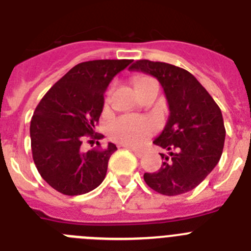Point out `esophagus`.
<instances>
[{
    "mask_svg": "<svg viewBox=\"0 0 251 251\" xmlns=\"http://www.w3.org/2000/svg\"><path fill=\"white\" fill-rule=\"evenodd\" d=\"M128 148H129V150L132 151V152L134 153V154H136L137 157H138V158H141V157L145 156V151L138 150V148H133V147H128Z\"/></svg>",
    "mask_w": 251,
    "mask_h": 251,
    "instance_id": "esophagus-1",
    "label": "esophagus"
}]
</instances>
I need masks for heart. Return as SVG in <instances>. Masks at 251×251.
Returning <instances> with one entry per match:
<instances>
[{
	"mask_svg": "<svg viewBox=\"0 0 251 251\" xmlns=\"http://www.w3.org/2000/svg\"><path fill=\"white\" fill-rule=\"evenodd\" d=\"M150 77H141L136 83L141 85ZM156 130V123L152 119L141 115H123L115 119L109 127L110 137L123 145L139 146L145 143Z\"/></svg>",
	"mask_w": 251,
	"mask_h": 251,
	"instance_id": "1",
	"label": "heart"
}]
</instances>
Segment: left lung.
<instances>
[{"label": "left lung", "mask_w": 251, "mask_h": 251, "mask_svg": "<svg viewBox=\"0 0 251 251\" xmlns=\"http://www.w3.org/2000/svg\"><path fill=\"white\" fill-rule=\"evenodd\" d=\"M130 70L146 73L161 83L170 117L153 143L168 154L157 172L145 174L146 183L166 196L186 194L200 185L219 163L225 142L221 110L207 90L187 70L161 61L138 60Z\"/></svg>", "instance_id": "obj_1"}]
</instances>
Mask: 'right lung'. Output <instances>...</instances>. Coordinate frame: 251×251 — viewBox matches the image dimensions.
I'll use <instances>...</instances> for the list:
<instances>
[{"label": "right lung", "mask_w": 251, "mask_h": 251, "mask_svg": "<svg viewBox=\"0 0 251 251\" xmlns=\"http://www.w3.org/2000/svg\"><path fill=\"white\" fill-rule=\"evenodd\" d=\"M132 60H93L75 65L37 104L30 124L32 158L39 174L60 194L92 191L105 178L114 143L84 152L83 141L103 138L95 124L103 112L104 93Z\"/></svg>", "instance_id": "add662e5"}]
</instances>
